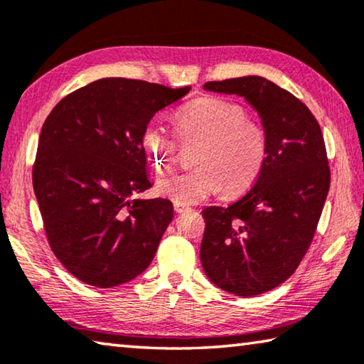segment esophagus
<instances>
[{"mask_svg": "<svg viewBox=\"0 0 364 364\" xmlns=\"http://www.w3.org/2000/svg\"><path fill=\"white\" fill-rule=\"evenodd\" d=\"M173 208H175L176 213H184V212L189 210V207L183 205V204H173Z\"/></svg>", "mask_w": 364, "mask_h": 364, "instance_id": "1", "label": "esophagus"}]
</instances>
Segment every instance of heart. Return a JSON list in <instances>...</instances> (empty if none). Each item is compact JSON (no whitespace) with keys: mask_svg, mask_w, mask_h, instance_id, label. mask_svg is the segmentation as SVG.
I'll use <instances>...</instances> for the list:
<instances>
[{"mask_svg":"<svg viewBox=\"0 0 364 364\" xmlns=\"http://www.w3.org/2000/svg\"><path fill=\"white\" fill-rule=\"evenodd\" d=\"M173 132L147 125L143 147L160 173L170 171L181 157V146L193 149V170L171 173L157 183V194L175 204H196L225 191L237 196L262 175L269 138L263 122L247 117L241 104L205 96L184 104L173 117ZM182 144L180 145L179 143Z\"/></svg>","mask_w":364,"mask_h":364,"instance_id":"obj_1","label":"heart"}]
</instances>
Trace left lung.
Instances as JSON below:
<instances>
[{"mask_svg": "<svg viewBox=\"0 0 364 364\" xmlns=\"http://www.w3.org/2000/svg\"><path fill=\"white\" fill-rule=\"evenodd\" d=\"M204 90L244 97L268 130V159L254 188L230 207L202 210L208 279L254 297L291 278L313 241L331 184L324 138L310 109L267 78L207 82Z\"/></svg>", "mask_w": 364, "mask_h": 364, "instance_id": "obj_1", "label": "left lung"}]
</instances>
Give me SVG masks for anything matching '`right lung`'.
Here are the masks:
<instances>
[{
	"label": "right lung",
	"instance_id": "obj_1",
	"mask_svg": "<svg viewBox=\"0 0 364 364\" xmlns=\"http://www.w3.org/2000/svg\"><path fill=\"white\" fill-rule=\"evenodd\" d=\"M101 78L60 100L43 123L32 180L49 247L85 284L114 287L149 267L173 218L151 188L143 134L159 110L189 93Z\"/></svg>",
	"mask_w": 364,
	"mask_h": 364
}]
</instances>
